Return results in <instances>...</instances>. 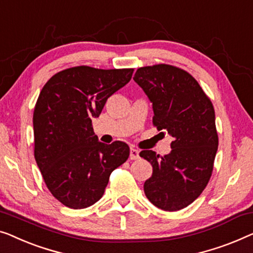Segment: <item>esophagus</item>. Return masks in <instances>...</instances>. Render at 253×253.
<instances>
[{
	"mask_svg": "<svg viewBox=\"0 0 253 253\" xmlns=\"http://www.w3.org/2000/svg\"><path fill=\"white\" fill-rule=\"evenodd\" d=\"M130 159L131 160H138L139 159V151L135 148L130 149Z\"/></svg>",
	"mask_w": 253,
	"mask_h": 253,
	"instance_id": "1",
	"label": "esophagus"
}]
</instances>
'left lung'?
<instances>
[{
	"mask_svg": "<svg viewBox=\"0 0 253 253\" xmlns=\"http://www.w3.org/2000/svg\"><path fill=\"white\" fill-rule=\"evenodd\" d=\"M133 80L153 104L154 126L173 138L168 155L139 154L153 167L145 194L164 211L181 210L201 195L213 170L218 149L213 105L199 82L175 66L140 67Z\"/></svg>",
	"mask_w": 253,
	"mask_h": 253,
	"instance_id": "obj_1",
	"label": "left lung"
}]
</instances>
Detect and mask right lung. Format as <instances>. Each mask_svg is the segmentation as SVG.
Instances as JSON below:
<instances>
[{
  "label": "right lung",
  "mask_w": 253,
  "mask_h": 253,
  "mask_svg": "<svg viewBox=\"0 0 253 253\" xmlns=\"http://www.w3.org/2000/svg\"><path fill=\"white\" fill-rule=\"evenodd\" d=\"M132 73L78 66L54 74L40 92L33 114L34 156L47 189L64 206L84 209L99 201L109 175L129 157L126 142L98 140L92 119Z\"/></svg>",
  "instance_id": "1"
}]
</instances>
